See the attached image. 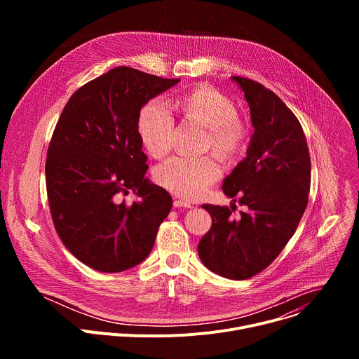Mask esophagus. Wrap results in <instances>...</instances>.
I'll use <instances>...</instances> for the list:
<instances>
[{
    "label": "esophagus",
    "instance_id": "1",
    "mask_svg": "<svg viewBox=\"0 0 359 359\" xmlns=\"http://www.w3.org/2000/svg\"><path fill=\"white\" fill-rule=\"evenodd\" d=\"M173 206H175V208H184V209H190V208H191V204H190L189 201H186V200H175V201H173Z\"/></svg>",
    "mask_w": 359,
    "mask_h": 359
}]
</instances>
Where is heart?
I'll use <instances>...</instances> for the list:
<instances>
[{
  "mask_svg": "<svg viewBox=\"0 0 359 359\" xmlns=\"http://www.w3.org/2000/svg\"><path fill=\"white\" fill-rule=\"evenodd\" d=\"M172 107L183 119L206 128V147H212L223 159H233L245 149L248 126L238 118L234 100L220 90L200 85L176 96ZM137 128L143 146L153 158H163L172 150L175 121L161 102H149L142 109ZM220 176V165L213 156H175L155 172V179L162 187L190 200L201 197Z\"/></svg>",
  "mask_w": 359,
  "mask_h": 359,
  "instance_id": "heart-1",
  "label": "heart"
}]
</instances>
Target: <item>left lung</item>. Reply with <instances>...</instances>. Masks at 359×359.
Returning a JSON list of instances; mask_svg holds the SVG:
<instances>
[{
    "label": "left lung",
    "instance_id": "obj_1",
    "mask_svg": "<svg viewBox=\"0 0 359 359\" xmlns=\"http://www.w3.org/2000/svg\"><path fill=\"white\" fill-rule=\"evenodd\" d=\"M231 81L244 92L254 133L223 191L230 198L238 196L245 212L233 220V208L203 204L212 229L197 252L213 273L247 280L269 267L295 233L309 203L311 161L302 128L284 102L259 82Z\"/></svg>",
    "mask_w": 359,
    "mask_h": 359
}]
</instances>
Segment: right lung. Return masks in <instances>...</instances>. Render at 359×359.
I'll use <instances>...</instances> for the list:
<instances>
[{
    "instance_id": "1",
    "label": "right lung",
    "mask_w": 359,
    "mask_h": 359,
    "mask_svg": "<svg viewBox=\"0 0 359 359\" xmlns=\"http://www.w3.org/2000/svg\"><path fill=\"white\" fill-rule=\"evenodd\" d=\"M118 67L85 83L68 100L50 139L46 193L65 247L85 266L119 273L150 254L172 197L144 177L140 109L179 83ZM132 189L137 202L126 205Z\"/></svg>"
}]
</instances>
